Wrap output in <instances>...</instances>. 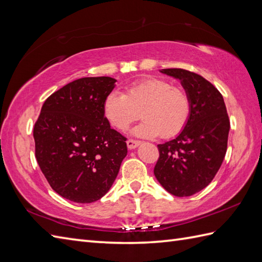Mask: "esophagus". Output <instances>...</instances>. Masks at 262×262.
Here are the masks:
<instances>
[{
    "label": "esophagus",
    "mask_w": 262,
    "mask_h": 262,
    "mask_svg": "<svg viewBox=\"0 0 262 262\" xmlns=\"http://www.w3.org/2000/svg\"><path fill=\"white\" fill-rule=\"evenodd\" d=\"M140 144H141V142H138V141L128 140V141H127V147L129 148V149H135L136 147L140 146Z\"/></svg>",
    "instance_id": "obj_1"
}]
</instances>
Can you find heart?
Wrapping results in <instances>:
<instances>
[{
    "mask_svg": "<svg viewBox=\"0 0 262 262\" xmlns=\"http://www.w3.org/2000/svg\"><path fill=\"white\" fill-rule=\"evenodd\" d=\"M190 110L188 94L158 77L133 83L124 93L111 91L103 101L105 118L119 130H125L141 113L144 120L132 130L140 137L176 136L185 128Z\"/></svg>",
    "mask_w": 262,
    "mask_h": 262,
    "instance_id": "1",
    "label": "heart"
}]
</instances>
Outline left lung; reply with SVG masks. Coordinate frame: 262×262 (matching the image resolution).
Here are the masks:
<instances>
[{"instance_id":"1","label":"left lung","mask_w":262,"mask_h":262,"mask_svg":"<svg viewBox=\"0 0 262 262\" xmlns=\"http://www.w3.org/2000/svg\"><path fill=\"white\" fill-rule=\"evenodd\" d=\"M179 80L190 99V116L173 140L159 144L154 176L177 197L191 196L214 179L226 154L230 120L220 91L202 75L182 69H163Z\"/></svg>"}]
</instances>
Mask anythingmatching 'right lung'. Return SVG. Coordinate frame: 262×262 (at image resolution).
Instances as JSON below:
<instances>
[{"instance_id":"add662e5","label":"right lung","mask_w":262,"mask_h":262,"mask_svg":"<svg viewBox=\"0 0 262 262\" xmlns=\"http://www.w3.org/2000/svg\"><path fill=\"white\" fill-rule=\"evenodd\" d=\"M117 80L82 77L43 102L33 128L36 159L59 196L97 202L113 186L127 155L126 138L110 127L103 101Z\"/></svg>"}]
</instances>
